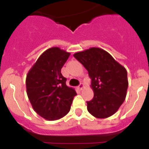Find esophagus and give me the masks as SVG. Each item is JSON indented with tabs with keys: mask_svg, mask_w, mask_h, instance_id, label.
I'll use <instances>...</instances> for the list:
<instances>
[{
	"mask_svg": "<svg viewBox=\"0 0 149 149\" xmlns=\"http://www.w3.org/2000/svg\"><path fill=\"white\" fill-rule=\"evenodd\" d=\"M84 86H84V84H80L79 85V86H78V87H79V90H83V89L84 88Z\"/></svg>",
	"mask_w": 149,
	"mask_h": 149,
	"instance_id": "obj_1",
	"label": "esophagus"
}]
</instances>
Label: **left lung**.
I'll return each instance as SVG.
<instances>
[{"mask_svg": "<svg viewBox=\"0 0 149 149\" xmlns=\"http://www.w3.org/2000/svg\"><path fill=\"white\" fill-rule=\"evenodd\" d=\"M88 71L93 98L86 102L87 111L97 118L115 113L125 101L128 86L127 70L110 54L92 47L73 55Z\"/></svg>", "mask_w": 149, "mask_h": 149, "instance_id": "8db88e82", "label": "left lung"}]
</instances>
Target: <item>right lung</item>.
<instances>
[{
    "label": "right lung",
    "mask_w": 149,
    "mask_h": 149,
    "mask_svg": "<svg viewBox=\"0 0 149 149\" xmlns=\"http://www.w3.org/2000/svg\"><path fill=\"white\" fill-rule=\"evenodd\" d=\"M70 52L58 47L45 50L26 77L27 95L32 108L45 120H56L69 113L76 91L66 86L61 73Z\"/></svg>",
    "instance_id": "obj_1"
}]
</instances>
